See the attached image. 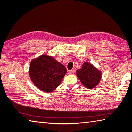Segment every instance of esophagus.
I'll return each instance as SVG.
<instances>
[{"label": "esophagus", "instance_id": "34e87169", "mask_svg": "<svg viewBox=\"0 0 132 132\" xmlns=\"http://www.w3.org/2000/svg\"><path fill=\"white\" fill-rule=\"evenodd\" d=\"M74 73H75V70H73V69L69 71V72H68L69 75H73Z\"/></svg>", "mask_w": 132, "mask_h": 132}]
</instances>
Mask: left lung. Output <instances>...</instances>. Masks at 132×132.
I'll return each mask as SVG.
<instances>
[{
	"instance_id": "obj_1",
	"label": "left lung",
	"mask_w": 132,
	"mask_h": 132,
	"mask_svg": "<svg viewBox=\"0 0 132 132\" xmlns=\"http://www.w3.org/2000/svg\"><path fill=\"white\" fill-rule=\"evenodd\" d=\"M76 75L82 84L88 89L98 85L102 78L101 72L88 62H84L81 68L77 70Z\"/></svg>"
}]
</instances>
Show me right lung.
Wrapping results in <instances>:
<instances>
[{
  "label": "right lung",
  "instance_id": "1",
  "mask_svg": "<svg viewBox=\"0 0 132 132\" xmlns=\"http://www.w3.org/2000/svg\"><path fill=\"white\" fill-rule=\"evenodd\" d=\"M29 72L37 87L43 91L51 93L60 85L67 69L53 57L44 54L32 60Z\"/></svg>",
  "mask_w": 132,
  "mask_h": 132
}]
</instances>
